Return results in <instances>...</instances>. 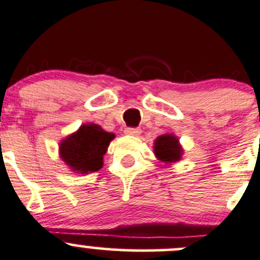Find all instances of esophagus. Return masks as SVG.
I'll list each match as a JSON object with an SVG mask.
<instances>
[{"label":"esophagus","mask_w":260,"mask_h":260,"mask_svg":"<svg viewBox=\"0 0 260 260\" xmlns=\"http://www.w3.org/2000/svg\"><path fill=\"white\" fill-rule=\"evenodd\" d=\"M125 134L130 136H139L141 134V130L139 127H126L125 129Z\"/></svg>","instance_id":"34e87169"}]
</instances>
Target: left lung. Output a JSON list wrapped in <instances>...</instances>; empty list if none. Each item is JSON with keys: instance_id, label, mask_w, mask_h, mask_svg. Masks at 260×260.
I'll list each match as a JSON object with an SVG mask.
<instances>
[{"instance_id": "obj_1", "label": "left lung", "mask_w": 260, "mask_h": 260, "mask_svg": "<svg viewBox=\"0 0 260 260\" xmlns=\"http://www.w3.org/2000/svg\"><path fill=\"white\" fill-rule=\"evenodd\" d=\"M153 152L156 157L162 162L174 164L181 160L183 150L174 134H165L155 140Z\"/></svg>"}]
</instances>
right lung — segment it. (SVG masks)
Listing matches in <instances>:
<instances>
[{
  "label": "right lung",
  "instance_id": "obj_1",
  "mask_svg": "<svg viewBox=\"0 0 260 260\" xmlns=\"http://www.w3.org/2000/svg\"><path fill=\"white\" fill-rule=\"evenodd\" d=\"M115 135L96 124H84L59 144V156L77 174L95 172L103 167V156Z\"/></svg>",
  "mask_w": 260,
  "mask_h": 260
}]
</instances>
